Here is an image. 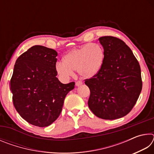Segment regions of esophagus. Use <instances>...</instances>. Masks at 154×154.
Segmentation results:
<instances>
[{
	"label": "esophagus",
	"mask_w": 154,
	"mask_h": 154,
	"mask_svg": "<svg viewBox=\"0 0 154 154\" xmlns=\"http://www.w3.org/2000/svg\"><path fill=\"white\" fill-rule=\"evenodd\" d=\"M83 82H82V81H77V82H75V85H77V86H79V85H82Z\"/></svg>",
	"instance_id": "34e87169"
}]
</instances>
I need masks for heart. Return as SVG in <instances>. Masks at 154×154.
I'll list each match as a JSON object with an SVG mask.
<instances>
[{
  "instance_id": "heart-1",
  "label": "heart",
  "mask_w": 154,
  "mask_h": 154,
  "mask_svg": "<svg viewBox=\"0 0 154 154\" xmlns=\"http://www.w3.org/2000/svg\"><path fill=\"white\" fill-rule=\"evenodd\" d=\"M105 61V51L103 46L92 43L73 49L62 58V63L56 64V69L60 76L68 79L76 71L80 76L91 78L97 75Z\"/></svg>"
}]
</instances>
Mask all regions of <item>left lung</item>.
<instances>
[{
  "instance_id": "left-lung-1",
  "label": "left lung",
  "mask_w": 154,
  "mask_h": 154,
  "mask_svg": "<svg viewBox=\"0 0 154 154\" xmlns=\"http://www.w3.org/2000/svg\"><path fill=\"white\" fill-rule=\"evenodd\" d=\"M105 51L102 69L85 79L90 90L88 106L103 119H116L129 113L142 90L140 67L130 48L112 36L98 38Z\"/></svg>"
}]
</instances>
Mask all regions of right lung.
Masks as SVG:
<instances>
[{"mask_svg": "<svg viewBox=\"0 0 154 154\" xmlns=\"http://www.w3.org/2000/svg\"><path fill=\"white\" fill-rule=\"evenodd\" d=\"M58 53L42 45L31 47L15 62L10 81L13 103L30 124L45 127L60 114L64 100L75 82L63 84L56 77Z\"/></svg>", "mask_w": 154, "mask_h": 154, "instance_id": "right-lung-1", "label": "right lung"}]
</instances>
